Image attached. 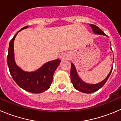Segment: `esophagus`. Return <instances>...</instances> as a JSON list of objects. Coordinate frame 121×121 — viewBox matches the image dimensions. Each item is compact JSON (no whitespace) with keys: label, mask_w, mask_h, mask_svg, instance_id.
Returning a JSON list of instances; mask_svg holds the SVG:
<instances>
[{"label":"esophagus","mask_w":121,"mask_h":121,"mask_svg":"<svg viewBox=\"0 0 121 121\" xmlns=\"http://www.w3.org/2000/svg\"><path fill=\"white\" fill-rule=\"evenodd\" d=\"M70 54L68 52H64L60 55V58L64 60H69L70 59Z\"/></svg>","instance_id":"1"}]
</instances>
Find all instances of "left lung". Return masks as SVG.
Instances as JSON below:
<instances>
[{
    "label": "left lung",
    "mask_w": 121,
    "mask_h": 121,
    "mask_svg": "<svg viewBox=\"0 0 121 121\" xmlns=\"http://www.w3.org/2000/svg\"><path fill=\"white\" fill-rule=\"evenodd\" d=\"M90 26L91 28H92V30H93V33H95V34H101V35L107 36L106 34L104 32L102 31L97 26H96V25H93V24H90ZM112 69H113V67L112 68L109 75L107 76L106 78L103 81H102V82H99V83L98 84H90L86 83V82H84V81L80 78V77H79L78 75V73H77V71H76V68L75 67L74 65H73V64H71V82H72V84H73V87H74L76 90H78L82 92V93H93V92H95L96 91L98 90H99L100 88H102V87L104 86V84L106 83L107 80H108V78H109V77H110V73H111L112 71Z\"/></svg>",
    "instance_id": "obj_1"
}]
</instances>
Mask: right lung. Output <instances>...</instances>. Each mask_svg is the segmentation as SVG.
Segmentation results:
<instances>
[{
  "instance_id": "right-lung-1",
  "label": "right lung",
  "mask_w": 121,
  "mask_h": 121,
  "mask_svg": "<svg viewBox=\"0 0 121 121\" xmlns=\"http://www.w3.org/2000/svg\"><path fill=\"white\" fill-rule=\"evenodd\" d=\"M28 26L21 29L11 40L7 56L10 73L19 87L33 93H41L49 89L53 81V76L61 60H54L48 62L34 72H25L18 67L14 59L13 42L18 33Z\"/></svg>"
}]
</instances>
